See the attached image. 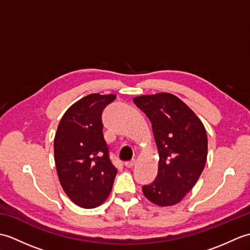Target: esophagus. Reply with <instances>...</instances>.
Here are the masks:
<instances>
[{
  "label": "esophagus",
  "mask_w": 250,
  "mask_h": 250,
  "mask_svg": "<svg viewBox=\"0 0 250 250\" xmlns=\"http://www.w3.org/2000/svg\"><path fill=\"white\" fill-rule=\"evenodd\" d=\"M125 166L126 167H133L135 166V160H131V161H126L125 163Z\"/></svg>",
  "instance_id": "1"
}]
</instances>
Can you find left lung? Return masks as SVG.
<instances>
[{
	"label": "left lung",
	"instance_id": "left-lung-1",
	"mask_svg": "<svg viewBox=\"0 0 250 250\" xmlns=\"http://www.w3.org/2000/svg\"><path fill=\"white\" fill-rule=\"evenodd\" d=\"M135 105L151 121L158 147L156 179L143 186V193L152 203L171 206L193 188L207 158V136L203 124L182 100L171 93L141 95Z\"/></svg>",
	"mask_w": 250,
	"mask_h": 250
}]
</instances>
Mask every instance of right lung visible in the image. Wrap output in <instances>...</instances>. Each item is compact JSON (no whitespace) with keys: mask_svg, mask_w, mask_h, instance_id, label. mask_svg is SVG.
Instances as JSON below:
<instances>
[{"mask_svg":"<svg viewBox=\"0 0 250 250\" xmlns=\"http://www.w3.org/2000/svg\"><path fill=\"white\" fill-rule=\"evenodd\" d=\"M115 94H89L68 108L58 125L55 162L64 192L76 205L94 208L108 198L117 168L103 136V109Z\"/></svg>","mask_w":250,"mask_h":250,"instance_id":"1","label":"right lung"}]
</instances>
